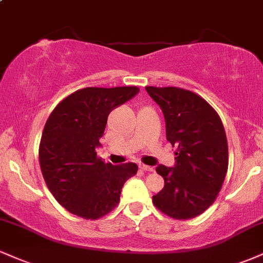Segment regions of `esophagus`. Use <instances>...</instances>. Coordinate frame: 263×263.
<instances>
[{
    "label": "esophagus",
    "instance_id": "34e87169",
    "mask_svg": "<svg viewBox=\"0 0 263 263\" xmlns=\"http://www.w3.org/2000/svg\"><path fill=\"white\" fill-rule=\"evenodd\" d=\"M140 169L142 170V172H148V173L153 172V167L148 166V165H144V164H140Z\"/></svg>",
    "mask_w": 263,
    "mask_h": 263
}]
</instances>
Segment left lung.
Returning a JSON list of instances; mask_svg holds the SVG:
<instances>
[{
  "label": "left lung",
  "instance_id": "8db88e82",
  "mask_svg": "<svg viewBox=\"0 0 263 263\" xmlns=\"http://www.w3.org/2000/svg\"><path fill=\"white\" fill-rule=\"evenodd\" d=\"M165 119L166 140L178 147L175 166L158 165L163 190L153 203L174 219H191L216 201L228 172V142L216 110L197 94L176 87H145Z\"/></svg>",
  "mask_w": 263,
  "mask_h": 263
}]
</instances>
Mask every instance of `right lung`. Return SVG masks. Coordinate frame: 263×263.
I'll return each mask as SVG.
<instances>
[{
  "mask_svg": "<svg viewBox=\"0 0 263 263\" xmlns=\"http://www.w3.org/2000/svg\"><path fill=\"white\" fill-rule=\"evenodd\" d=\"M140 91L137 87L83 88L50 114L39 145L41 173L50 192L69 213L98 219L120 202L123 183L137 174L135 163L112 165L97 157L107 116Z\"/></svg>",
  "mask_w": 263,
  "mask_h": 263,
  "instance_id": "add662e5",
  "label": "right lung"
}]
</instances>
